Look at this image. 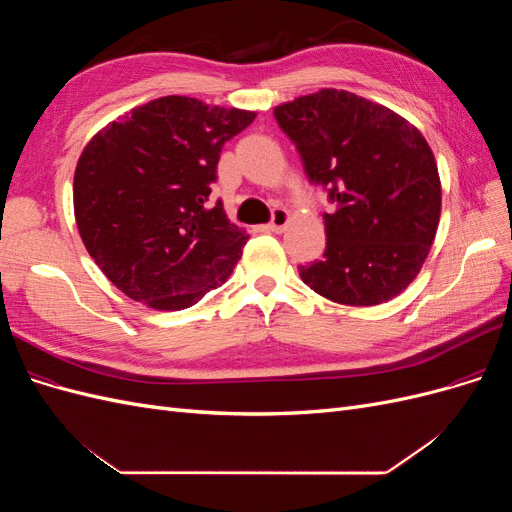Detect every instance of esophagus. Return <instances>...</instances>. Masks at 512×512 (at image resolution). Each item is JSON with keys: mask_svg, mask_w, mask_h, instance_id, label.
Returning <instances> with one entry per match:
<instances>
[{"mask_svg": "<svg viewBox=\"0 0 512 512\" xmlns=\"http://www.w3.org/2000/svg\"><path fill=\"white\" fill-rule=\"evenodd\" d=\"M290 224V213L286 209H275L273 220L267 224V230L271 232H282Z\"/></svg>", "mask_w": 512, "mask_h": 512, "instance_id": "1", "label": "esophagus"}]
</instances>
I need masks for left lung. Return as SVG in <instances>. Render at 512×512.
Here are the masks:
<instances>
[{
    "label": "left lung",
    "instance_id": "left-lung-1",
    "mask_svg": "<svg viewBox=\"0 0 512 512\" xmlns=\"http://www.w3.org/2000/svg\"><path fill=\"white\" fill-rule=\"evenodd\" d=\"M307 177L327 185V250L301 280L342 305H380L421 273L442 211L438 164L425 136L391 108L346 89L275 106Z\"/></svg>",
    "mask_w": 512,
    "mask_h": 512
}]
</instances>
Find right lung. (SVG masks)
<instances>
[{
	"label": "right lung",
	"instance_id": "obj_1",
	"mask_svg": "<svg viewBox=\"0 0 512 512\" xmlns=\"http://www.w3.org/2000/svg\"><path fill=\"white\" fill-rule=\"evenodd\" d=\"M254 111L166 96L98 130L74 170V220L100 271L126 297L177 312L222 286L250 239L209 207L226 141Z\"/></svg>",
	"mask_w": 512,
	"mask_h": 512
}]
</instances>
